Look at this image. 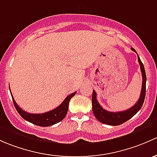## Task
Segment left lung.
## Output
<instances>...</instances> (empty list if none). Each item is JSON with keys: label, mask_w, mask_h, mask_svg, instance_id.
Masks as SVG:
<instances>
[{"label": "left lung", "mask_w": 157, "mask_h": 157, "mask_svg": "<svg viewBox=\"0 0 157 157\" xmlns=\"http://www.w3.org/2000/svg\"><path fill=\"white\" fill-rule=\"evenodd\" d=\"M132 50L136 52L135 49L132 48ZM138 62H139L140 67H141V74H142V86H141V95H140L139 99L135 104L134 106L126 110L120 112H110L105 110L99 105V103L97 101L96 92L93 90L92 97V111H93L94 116L95 118L104 124L110 125V126H118L125 123L127 120L131 119L133 116H135L140 109L142 107L143 103L144 101L145 93H146V74H145L144 67L143 63L141 62V59L138 56Z\"/></svg>", "instance_id": "left-lung-1"}]
</instances>
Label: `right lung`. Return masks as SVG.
I'll return each mask as SVG.
<instances>
[{"mask_svg":"<svg viewBox=\"0 0 157 157\" xmlns=\"http://www.w3.org/2000/svg\"><path fill=\"white\" fill-rule=\"evenodd\" d=\"M76 92H74V93H71L68 96L66 97L65 99L63 101V102L59 106H58L56 108L44 113H30L25 112L22 108H20L18 106V105L15 101L14 98H13V95H12L13 101L15 105V108H16L18 113H19V115L24 120L30 122L33 124L37 125V126L46 127L56 124V123L62 121L65 117L67 110H68L69 102H70L71 98L75 95Z\"/></svg>","mask_w":157,"mask_h":157,"instance_id":"obj_1","label":"right lung"}]
</instances>
